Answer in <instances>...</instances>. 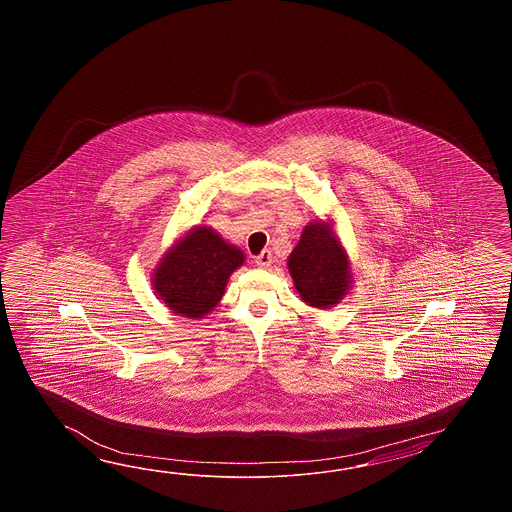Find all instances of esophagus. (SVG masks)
I'll use <instances>...</instances> for the list:
<instances>
[{
    "label": "esophagus",
    "instance_id": "34e87169",
    "mask_svg": "<svg viewBox=\"0 0 512 512\" xmlns=\"http://www.w3.org/2000/svg\"><path fill=\"white\" fill-rule=\"evenodd\" d=\"M256 265H258V267H261V269H267V267H271L272 252L269 251V249L261 251L260 256H256Z\"/></svg>",
    "mask_w": 512,
    "mask_h": 512
}]
</instances>
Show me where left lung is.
<instances>
[{"label": "left lung", "instance_id": "left-lung-1", "mask_svg": "<svg viewBox=\"0 0 512 512\" xmlns=\"http://www.w3.org/2000/svg\"><path fill=\"white\" fill-rule=\"evenodd\" d=\"M287 267L294 287L305 304L329 309L338 304L351 287L348 254L342 249L331 223L315 221L302 232Z\"/></svg>", "mask_w": 512, "mask_h": 512}]
</instances>
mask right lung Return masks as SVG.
<instances>
[{"label":"right lung","instance_id":"right-lung-1","mask_svg":"<svg viewBox=\"0 0 512 512\" xmlns=\"http://www.w3.org/2000/svg\"><path fill=\"white\" fill-rule=\"evenodd\" d=\"M243 261L238 247L216 230L197 225L161 258L153 272V291L175 315L203 318L219 304L230 274Z\"/></svg>","mask_w":512,"mask_h":512}]
</instances>
